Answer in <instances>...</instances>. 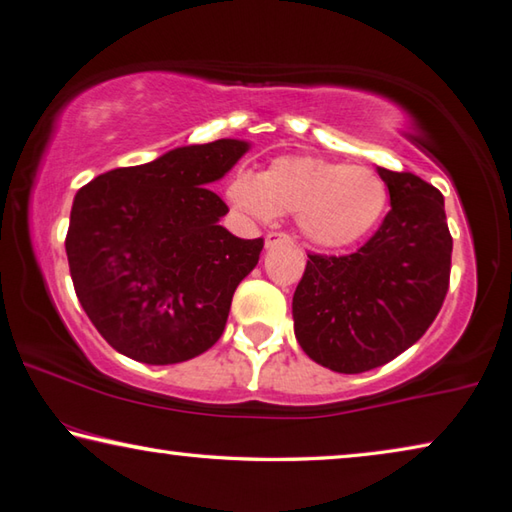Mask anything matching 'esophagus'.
I'll return each mask as SVG.
<instances>
[{"label": "esophagus", "mask_w": 512, "mask_h": 512, "mask_svg": "<svg viewBox=\"0 0 512 512\" xmlns=\"http://www.w3.org/2000/svg\"><path fill=\"white\" fill-rule=\"evenodd\" d=\"M288 244H293V241H291V237L284 235V232H268L266 241H264V246H266L268 250L277 248V246H288Z\"/></svg>", "instance_id": "34e87169"}]
</instances>
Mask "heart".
I'll list each match as a JSON object with an SVG mask.
<instances>
[{"label":"heart","instance_id":"1","mask_svg":"<svg viewBox=\"0 0 512 512\" xmlns=\"http://www.w3.org/2000/svg\"><path fill=\"white\" fill-rule=\"evenodd\" d=\"M226 197L241 215L264 224L277 215H297L309 244L333 250L358 244L376 230L389 192L369 167L293 154L277 156L262 174L237 172Z\"/></svg>","mask_w":512,"mask_h":512}]
</instances>
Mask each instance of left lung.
Returning a JSON list of instances; mask_svg holds the SVG:
<instances>
[{
  "label": "left lung",
  "mask_w": 512,
  "mask_h": 512,
  "mask_svg": "<svg viewBox=\"0 0 512 512\" xmlns=\"http://www.w3.org/2000/svg\"><path fill=\"white\" fill-rule=\"evenodd\" d=\"M376 170L392 203L383 226L351 255H309L293 295L297 342L338 374H362L410 349L450 284L443 194L416 174Z\"/></svg>",
  "instance_id": "1"
}]
</instances>
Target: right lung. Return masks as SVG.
<instances>
[{"mask_svg": "<svg viewBox=\"0 0 512 512\" xmlns=\"http://www.w3.org/2000/svg\"><path fill=\"white\" fill-rule=\"evenodd\" d=\"M250 143L219 138L96 176L73 199L67 257L73 288L98 333L123 356L174 365L208 351L264 239L219 226L228 206L210 183Z\"/></svg>", "mask_w": 512, "mask_h": 512, "instance_id": "add662e5", "label": "right lung"}]
</instances>
